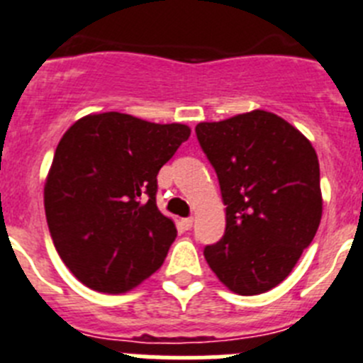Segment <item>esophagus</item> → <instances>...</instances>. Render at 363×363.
Listing matches in <instances>:
<instances>
[{
    "label": "esophagus",
    "instance_id": "obj_1",
    "mask_svg": "<svg viewBox=\"0 0 363 363\" xmlns=\"http://www.w3.org/2000/svg\"><path fill=\"white\" fill-rule=\"evenodd\" d=\"M181 225H182V228L190 230L191 226H194V217H184V219L181 220Z\"/></svg>",
    "mask_w": 363,
    "mask_h": 363
}]
</instances>
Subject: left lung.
Instances as JSON below:
<instances>
[{"label":"left lung","mask_w":363,"mask_h":363,"mask_svg":"<svg viewBox=\"0 0 363 363\" xmlns=\"http://www.w3.org/2000/svg\"><path fill=\"white\" fill-rule=\"evenodd\" d=\"M226 204V230L204 257L239 296L270 291L285 279L320 226V162L301 131L254 109L195 128Z\"/></svg>","instance_id":"1"}]
</instances>
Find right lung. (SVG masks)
Listing matches in <instances>:
<instances>
[{"label": "right lung", "mask_w": 363, "mask_h": 363, "mask_svg": "<svg viewBox=\"0 0 363 363\" xmlns=\"http://www.w3.org/2000/svg\"><path fill=\"white\" fill-rule=\"evenodd\" d=\"M191 129L93 113L60 138L43 188L47 225L78 281L121 294L160 269L177 228L157 208V173Z\"/></svg>", "instance_id": "1"}]
</instances>
